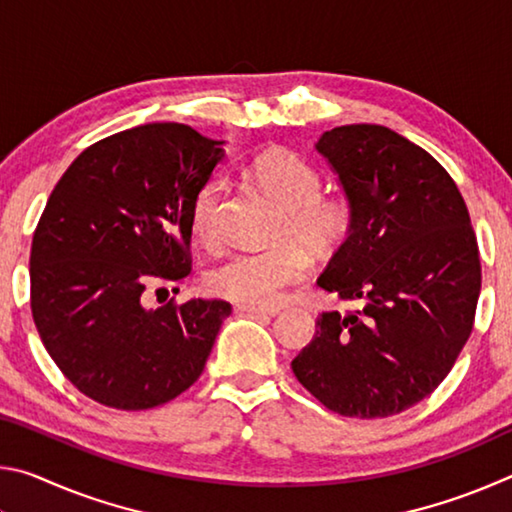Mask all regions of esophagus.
<instances>
[{"mask_svg":"<svg viewBox=\"0 0 512 512\" xmlns=\"http://www.w3.org/2000/svg\"><path fill=\"white\" fill-rule=\"evenodd\" d=\"M237 311L241 314H255V316H277L280 309L277 307H259V305H237Z\"/></svg>","mask_w":512,"mask_h":512,"instance_id":"34e87169","label":"esophagus"}]
</instances>
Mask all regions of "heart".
Returning a JSON list of instances; mask_svg holds the SVG:
<instances>
[{
    "label": "heart",
    "instance_id": "obj_1",
    "mask_svg": "<svg viewBox=\"0 0 512 512\" xmlns=\"http://www.w3.org/2000/svg\"><path fill=\"white\" fill-rule=\"evenodd\" d=\"M246 171L250 180L282 210L277 228L280 237L298 239L316 255L329 253L348 237L352 225L350 205L343 198L318 196L320 173L302 155L289 149H268L255 155ZM221 194L223 180L210 178L194 198L192 225L196 235L205 241L216 235V207ZM299 245L284 239L266 248L230 253L207 271V289L214 296L244 305H271L280 298L284 287L302 280L309 271V255Z\"/></svg>",
    "mask_w": 512,
    "mask_h": 512
}]
</instances>
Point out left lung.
I'll use <instances>...</instances> for the list:
<instances>
[{"label": "left lung", "instance_id": "obj_1", "mask_svg": "<svg viewBox=\"0 0 512 512\" xmlns=\"http://www.w3.org/2000/svg\"><path fill=\"white\" fill-rule=\"evenodd\" d=\"M316 151L352 212L318 287L363 309L325 311L291 368L329 411L388 418L436 391L470 339L479 246L452 176L391 128H332Z\"/></svg>", "mask_w": 512, "mask_h": 512}]
</instances>
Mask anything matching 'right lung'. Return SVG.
Wrapping results in <instances>:
<instances>
[{
    "label": "right lung",
    "instance_id": "obj_1",
    "mask_svg": "<svg viewBox=\"0 0 512 512\" xmlns=\"http://www.w3.org/2000/svg\"><path fill=\"white\" fill-rule=\"evenodd\" d=\"M223 144L185 124L135 126L85 149L51 192L31 244V311L49 357L94 402L153 409L201 377L230 302L155 309L144 291L192 271V205Z\"/></svg>",
    "mask_w": 512,
    "mask_h": 512
}]
</instances>
